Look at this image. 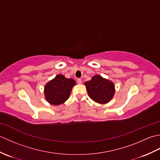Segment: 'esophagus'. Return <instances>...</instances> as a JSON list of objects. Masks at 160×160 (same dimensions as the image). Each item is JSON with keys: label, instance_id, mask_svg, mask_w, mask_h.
I'll list each match as a JSON object with an SVG mask.
<instances>
[{"label": "esophagus", "instance_id": "34e87169", "mask_svg": "<svg viewBox=\"0 0 160 160\" xmlns=\"http://www.w3.org/2000/svg\"><path fill=\"white\" fill-rule=\"evenodd\" d=\"M77 82L79 84H81L82 83V80L80 79V78H78V79H77Z\"/></svg>", "mask_w": 160, "mask_h": 160}]
</instances>
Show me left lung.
<instances>
[{"instance_id":"8db88e82","label":"left lung","mask_w":160,"mask_h":160,"mask_svg":"<svg viewBox=\"0 0 160 160\" xmlns=\"http://www.w3.org/2000/svg\"><path fill=\"white\" fill-rule=\"evenodd\" d=\"M84 85L91 99L102 104L109 102L115 92L114 83L100 75H95Z\"/></svg>"}]
</instances>
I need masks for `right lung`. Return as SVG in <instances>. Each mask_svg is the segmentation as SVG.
I'll return each instance as SVG.
<instances>
[{
  "mask_svg": "<svg viewBox=\"0 0 160 160\" xmlns=\"http://www.w3.org/2000/svg\"><path fill=\"white\" fill-rule=\"evenodd\" d=\"M76 84V81L72 78H67L62 74H58L44 87L45 100L54 106L64 103L69 99L71 90Z\"/></svg>",
  "mask_w": 160,
  "mask_h": 160,
  "instance_id": "obj_1",
  "label": "right lung"
}]
</instances>
